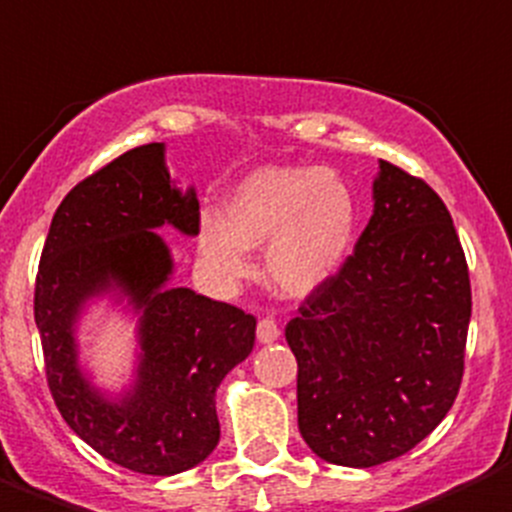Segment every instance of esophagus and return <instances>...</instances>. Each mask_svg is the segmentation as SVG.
Masks as SVG:
<instances>
[{
  "label": "esophagus",
  "instance_id": "esophagus-1",
  "mask_svg": "<svg viewBox=\"0 0 512 512\" xmlns=\"http://www.w3.org/2000/svg\"><path fill=\"white\" fill-rule=\"evenodd\" d=\"M281 337V330H278V324L273 322V319H260L257 322V340L262 342V345H270V342H275Z\"/></svg>",
  "mask_w": 512,
  "mask_h": 512
}]
</instances>
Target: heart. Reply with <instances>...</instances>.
<instances>
[{
	"label": "heart",
	"instance_id": "1",
	"mask_svg": "<svg viewBox=\"0 0 512 512\" xmlns=\"http://www.w3.org/2000/svg\"><path fill=\"white\" fill-rule=\"evenodd\" d=\"M358 237V201L348 180L322 167L265 164L221 201V219L203 216L195 247L221 283L250 273V250L265 247V281L278 296L304 301L345 268Z\"/></svg>",
	"mask_w": 512,
	"mask_h": 512
}]
</instances>
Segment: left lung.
Wrapping results in <instances>:
<instances>
[{
	"label": "left lung",
	"instance_id": "8db88e82",
	"mask_svg": "<svg viewBox=\"0 0 512 512\" xmlns=\"http://www.w3.org/2000/svg\"><path fill=\"white\" fill-rule=\"evenodd\" d=\"M469 319L451 213L430 185L379 159L355 252L286 327L306 446L353 469L412 451L459 394Z\"/></svg>",
	"mask_w": 512,
	"mask_h": 512
}]
</instances>
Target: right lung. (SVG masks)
I'll use <instances>...</instances> for the list:
<instances>
[{"instance_id": "right-lung-1", "label": "right lung", "mask_w": 512, "mask_h": 512, "mask_svg": "<svg viewBox=\"0 0 512 512\" xmlns=\"http://www.w3.org/2000/svg\"><path fill=\"white\" fill-rule=\"evenodd\" d=\"M146 144L82 180L56 208L35 281V324L61 417L123 469L172 477L219 443L216 389L255 348L257 319L170 286L175 257L157 229L195 237L198 195ZM108 303L134 324L132 376L96 384L81 361L83 317Z\"/></svg>"}]
</instances>
